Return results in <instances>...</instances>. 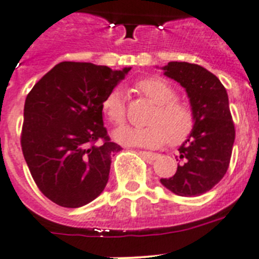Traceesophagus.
I'll return each instance as SVG.
<instances>
[{
	"instance_id": "obj_1",
	"label": "esophagus",
	"mask_w": 259,
	"mask_h": 259,
	"mask_svg": "<svg viewBox=\"0 0 259 259\" xmlns=\"http://www.w3.org/2000/svg\"><path fill=\"white\" fill-rule=\"evenodd\" d=\"M141 153L144 156V157L148 158V160H156V158L158 157L157 153H155V152H148V151H141Z\"/></svg>"
}]
</instances>
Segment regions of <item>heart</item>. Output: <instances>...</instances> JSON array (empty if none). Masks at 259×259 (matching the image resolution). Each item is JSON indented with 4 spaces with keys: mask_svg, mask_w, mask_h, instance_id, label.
<instances>
[{
    "mask_svg": "<svg viewBox=\"0 0 259 259\" xmlns=\"http://www.w3.org/2000/svg\"><path fill=\"white\" fill-rule=\"evenodd\" d=\"M135 88L152 103L155 109L148 118L147 126H122L113 133L117 142L125 146L160 147L167 141L178 146L190 137L195 126V113L187 102L177 98V90L160 77H146L135 83ZM102 111L113 125L124 124L126 120V104L118 89L109 92L102 102Z\"/></svg>",
    "mask_w": 259,
    "mask_h": 259,
    "instance_id": "heart-1",
    "label": "heart"
}]
</instances>
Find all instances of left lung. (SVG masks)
I'll list each match as a JSON object with an SVG mask.
<instances>
[{"mask_svg": "<svg viewBox=\"0 0 259 259\" xmlns=\"http://www.w3.org/2000/svg\"><path fill=\"white\" fill-rule=\"evenodd\" d=\"M162 71L187 92L195 126L178 148L176 174L160 182L179 196H199L225 177L231 160L235 126L227 92L215 74L199 64L169 62Z\"/></svg>", "mask_w": 259, "mask_h": 259, "instance_id": "obj_1", "label": "left lung"}]
</instances>
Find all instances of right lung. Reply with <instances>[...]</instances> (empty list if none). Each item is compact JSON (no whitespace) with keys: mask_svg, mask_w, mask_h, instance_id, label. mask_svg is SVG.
Returning a JSON list of instances; mask_svg holds the SVG:
<instances>
[{"mask_svg":"<svg viewBox=\"0 0 259 259\" xmlns=\"http://www.w3.org/2000/svg\"><path fill=\"white\" fill-rule=\"evenodd\" d=\"M130 67L62 62L27 95L20 144L39 191L64 208H80L106 187L111 156L121 147L103 126L102 102Z\"/></svg>","mask_w":259,"mask_h":259,"instance_id":"1","label":"right lung"}]
</instances>
